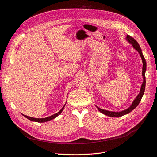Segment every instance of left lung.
Segmentation results:
<instances>
[{
    "mask_svg": "<svg viewBox=\"0 0 157 157\" xmlns=\"http://www.w3.org/2000/svg\"><path fill=\"white\" fill-rule=\"evenodd\" d=\"M125 40L132 45V46L133 47V48L137 51L138 52H139L140 56L141 58L142 59V62H143V70H142V76H143V84L141 86V89L140 91V93L138 94V95L136 96V98L134 99V100L133 101V102L132 103V105L128 107V108H127L126 109L122 110V111L121 112H112V111H108V110H106V109H101L100 108H99L98 106H96V108L98 109L99 111L102 113L103 114L111 117H122L123 115H125L126 114L129 113L131 112H132L134 109H135L137 106L139 105V103H140V101L141 100V98L143 97V96L144 95V90H145V86H146V78H145V72L146 70V60L144 58V56L143 54L141 49L140 48V46L137 42L136 40H135V39H134L132 37H131V36H129L128 35H127V36L125 37Z\"/></svg>",
    "mask_w": 157,
    "mask_h": 157,
    "instance_id": "left-lung-1",
    "label": "left lung"
}]
</instances>
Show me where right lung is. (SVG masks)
Masks as SVG:
<instances>
[{"mask_svg": "<svg viewBox=\"0 0 157 157\" xmlns=\"http://www.w3.org/2000/svg\"><path fill=\"white\" fill-rule=\"evenodd\" d=\"M66 104H67V102L65 103V104H64V105L63 106V108L59 110V111L58 113H55V114H54V115H51V116H50V117H45V118H33V117H31L26 116V115H23V114H22V115H23L25 117H26V118L29 119L30 121H31L36 122H39V123H43V122H48V121H51V120H52V119L55 118L56 117H57L59 115H60V114L61 113V112H63V109H64V106H65Z\"/></svg>", "mask_w": 157, "mask_h": 157, "instance_id": "right-lung-1", "label": "right lung"}]
</instances>
